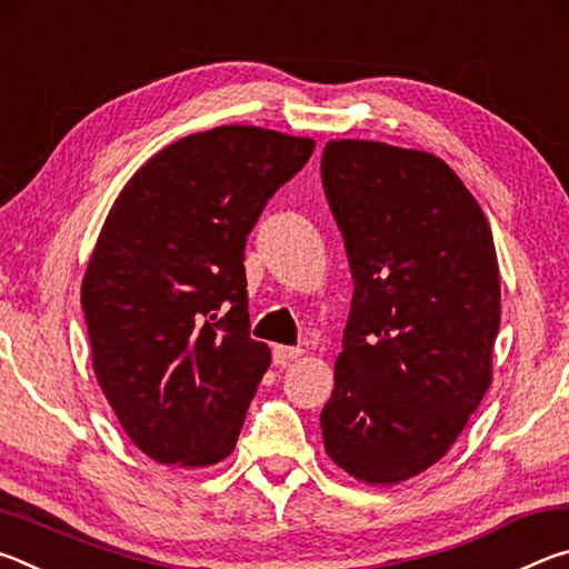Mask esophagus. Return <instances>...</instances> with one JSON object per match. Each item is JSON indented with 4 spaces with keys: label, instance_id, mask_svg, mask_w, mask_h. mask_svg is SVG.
<instances>
[{
    "label": "esophagus",
    "instance_id": "1",
    "mask_svg": "<svg viewBox=\"0 0 569 569\" xmlns=\"http://www.w3.org/2000/svg\"><path fill=\"white\" fill-rule=\"evenodd\" d=\"M303 349H296V346H276L273 349V363L276 366H288L296 359H301Z\"/></svg>",
    "mask_w": 569,
    "mask_h": 569
}]
</instances>
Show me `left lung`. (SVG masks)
Listing matches in <instances>:
<instances>
[{"mask_svg": "<svg viewBox=\"0 0 569 569\" xmlns=\"http://www.w3.org/2000/svg\"><path fill=\"white\" fill-rule=\"evenodd\" d=\"M321 178L353 278L323 447L353 479L401 485L447 455L492 383V228L431 152L331 140Z\"/></svg>", "mask_w": 569, "mask_h": 569, "instance_id": "left-lung-1", "label": "left lung"}]
</instances>
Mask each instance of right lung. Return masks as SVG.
<instances>
[{"instance_id":"right-lung-1","label":"right lung","mask_w":569,"mask_h":569,"mask_svg":"<svg viewBox=\"0 0 569 569\" xmlns=\"http://www.w3.org/2000/svg\"><path fill=\"white\" fill-rule=\"evenodd\" d=\"M316 140L253 124L180 138L134 170L82 278L92 369L158 465L230 457L271 349L248 336L243 250Z\"/></svg>"}]
</instances>
